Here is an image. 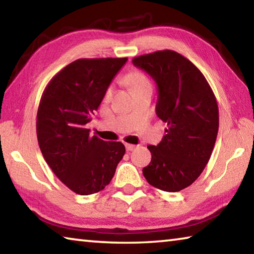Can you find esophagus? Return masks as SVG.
I'll return each mask as SVG.
<instances>
[{
	"label": "esophagus",
	"mask_w": 254,
	"mask_h": 254,
	"mask_svg": "<svg viewBox=\"0 0 254 254\" xmlns=\"http://www.w3.org/2000/svg\"><path fill=\"white\" fill-rule=\"evenodd\" d=\"M126 148H127V151H133V150H134V149L136 148V145H134V144H130V143H127V144H126Z\"/></svg>",
	"instance_id": "esophagus-1"
}]
</instances>
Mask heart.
<instances>
[{"mask_svg": "<svg viewBox=\"0 0 254 254\" xmlns=\"http://www.w3.org/2000/svg\"><path fill=\"white\" fill-rule=\"evenodd\" d=\"M126 81L131 86L133 91L135 89L143 87L145 85H150V80L147 76H145L144 72H142L141 70H131L128 74L126 76ZM112 92H113V87L110 86L106 91V96H110Z\"/></svg>", "mask_w": 254, "mask_h": 254, "instance_id": "b5f03b06", "label": "heart"}]
</instances>
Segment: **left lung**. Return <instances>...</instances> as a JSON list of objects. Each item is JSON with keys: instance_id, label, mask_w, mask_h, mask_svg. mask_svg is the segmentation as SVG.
I'll return each mask as SVG.
<instances>
[{"instance_id": "obj_1", "label": "left lung", "mask_w": 254, "mask_h": 254, "mask_svg": "<svg viewBox=\"0 0 254 254\" xmlns=\"http://www.w3.org/2000/svg\"><path fill=\"white\" fill-rule=\"evenodd\" d=\"M158 86L156 112L167 123L158 145H148L151 161L142 169L151 186L179 191L203 173L218 132V106L208 81L190 60L174 50L132 59Z\"/></svg>"}]
</instances>
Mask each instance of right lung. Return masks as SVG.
I'll return each instance as SVG.
<instances>
[{
	"label": "right lung",
	"instance_id": "right-lung-1",
	"mask_svg": "<svg viewBox=\"0 0 254 254\" xmlns=\"http://www.w3.org/2000/svg\"><path fill=\"white\" fill-rule=\"evenodd\" d=\"M127 58H81L46 86L37 113L38 143L60 182L78 195L95 194L113 178L126 147L89 134L86 124Z\"/></svg>",
	"mask_w": 254,
	"mask_h": 254
}]
</instances>
